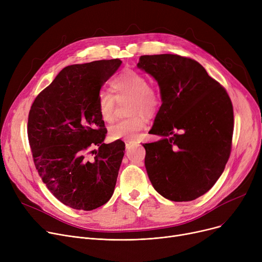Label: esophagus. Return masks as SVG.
<instances>
[{"mask_svg": "<svg viewBox=\"0 0 262 262\" xmlns=\"http://www.w3.org/2000/svg\"><path fill=\"white\" fill-rule=\"evenodd\" d=\"M136 142H134V141H126L125 142V146H126V148H130Z\"/></svg>", "mask_w": 262, "mask_h": 262, "instance_id": "esophagus-1", "label": "esophagus"}]
</instances>
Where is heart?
I'll return each instance as SVG.
<instances>
[{
  "instance_id": "1",
  "label": "heart",
  "mask_w": 262,
  "mask_h": 262,
  "mask_svg": "<svg viewBox=\"0 0 262 262\" xmlns=\"http://www.w3.org/2000/svg\"><path fill=\"white\" fill-rule=\"evenodd\" d=\"M112 89L115 96L107 91L98 94V110L101 119L110 123L115 120L116 100L121 102L130 100L128 104V115L133 116L122 120L109 128L110 138L115 140L125 139L136 140L139 134L145 128V117H153L158 112L161 99L159 91L142 74L126 70L118 75L112 81Z\"/></svg>"
}]
</instances>
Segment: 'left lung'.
Returning <instances> with one entry per match:
<instances>
[{
  "label": "left lung",
  "instance_id": "1",
  "mask_svg": "<svg viewBox=\"0 0 262 262\" xmlns=\"http://www.w3.org/2000/svg\"><path fill=\"white\" fill-rule=\"evenodd\" d=\"M137 67L156 79L162 102L149 130L162 139L143 144L149 181L170 201H193L212 188L229 158L231 101L191 58L144 55Z\"/></svg>",
  "mask_w": 262,
  "mask_h": 262
}]
</instances>
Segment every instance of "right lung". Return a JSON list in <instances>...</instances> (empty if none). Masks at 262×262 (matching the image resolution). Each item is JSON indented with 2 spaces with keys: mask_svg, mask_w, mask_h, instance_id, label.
<instances>
[{
  "mask_svg": "<svg viewBox=\"0 0 262 262\" xmlns=\"http://www.w3.org/2000/svg\"><path fill=\"white\" fill-rule=\"evenodd\" d=\"M121 63L110 59L63 68L30 110L35 167L53 195L73 209L93 210L114 194L125 144L104 143L107 130L96 100ZM95 145L99 150L90 159L89 148Z\"/></svg>",
  "mask_w": 262,
  "mask_h": 262,
  "instance_id": "add662e5",
  "label": "right lung"
}]
</instances>
